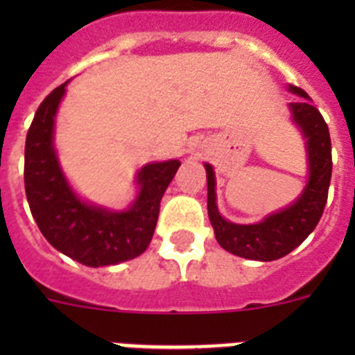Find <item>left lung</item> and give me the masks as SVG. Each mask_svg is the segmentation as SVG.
I'll list each match as a JSON object with an SVG mask.
<instances>
[{
  "label": "left lung",
  "instance_id": "8db88e82",
  "mask_svg": "<svg viewBox=\"0 0 355 355\" xmlns=\"http://www.w3.org/2000/svg\"><path fill=\"white\" fill-rule=\"evenodd\" d=\"M290 90L307 97L299 87H290ZM290 108L295 122L302 128L304 137L307 139L309 155V183L299 200L290 208L266 216L263 222L252 225H238L224 220L218 215L215 202V174L211 165L206 163L208 215L215 229V238L220 247L240 258L258 261H274L283 258L311 234L324 213L332 174L331 135L327 122L311 103H291Z\"/></svg>",
  "mask_w": 355,
  "mask_h": 355
}]
</instances>
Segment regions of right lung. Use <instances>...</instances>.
<instances>
[{
    "label": "right lung",
    "mask_w": 355,
    "mask_h": 355,
    "mask_svg": "<svg viewBox=\"0 0 355 355\" xmlns=\"http://www.w3.org/2000/svg\"><path fill=\"white\" fill-rule=\"evenodd\" d=\"M65 85L49 94L31 121L24 146V188L44 238L87 266L128 261L149 247L159 202L181 163H150L139 172L140 193L128 211L114 213L81 202L69 188L53 149V124Z\"/></svg>",
    "instance_id": "1"
}]
</instances>
